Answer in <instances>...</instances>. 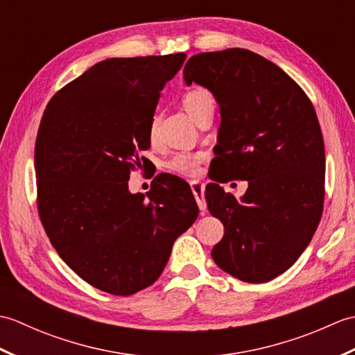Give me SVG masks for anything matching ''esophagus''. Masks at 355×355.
<instances>
[{"label": "esophagus", "mask_w": 355, "mask_h": 355, "mask_svg": "<svg viewBox=\"0 0 355 355\" xmlns=\"http://www.w3.org/2000/svg\"><path fill=\"white\" fill-rule=\"evenodd\" d=\"M191 189L193 192V197L198 202V207L201 212H206L207 209V202L205 200V183L201 182H191Z\"/></svg>", "instance_id": "obj_1"}]
</instances>
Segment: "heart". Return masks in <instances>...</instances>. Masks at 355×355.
Listing matches in <instances>:
<instances>
[{"mask_svg": "<svg viewBox=\"0 0 355 355\" xmlns=\"http://www.w3.org/2000/svg\"><path fill=\"white\" fill-rule=\"evenodd\" d=\"M183 108L186 110L187 114H189L193 120H197L202 112L215 110V99L214 96L210 94L207 89L205 88H192L189 92L184 93L183 99ZM157 119L154 117L149 123V139L150 141H155L157 139ZM201 163V155L200 154H193V153H180L177 155H173L169 163L168 168L180 173V175H186V177H193L198 173V168Z\"/></svg>", "mask_w": 355, "mask_h": 355, "instance_id": "1", "label": "heart"}]
</instances>
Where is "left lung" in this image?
<instances>
[{"mask_svg":"<svg viewBox=\"0 0 355 355\" xmlns=\"http://www.w3.org/2000/svg\"><path fill=\"white\" fill-rule=\"evenodd\" d=\"M183 76L220 105L214 160L224 177L216 182H248L239 200L216 183L206 187L209 212L224 224L212 258L244 282L271 281L297 261L322 216L325 148L313 103L276 64L245 49L198 53Z\"/></svg>","mask_w":355,"mask_h":355,"instance_id":"8db88e82","label":"left lung"}]
</instances>
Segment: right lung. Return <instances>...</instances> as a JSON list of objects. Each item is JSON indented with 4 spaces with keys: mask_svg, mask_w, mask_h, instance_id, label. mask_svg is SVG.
Returning a JSON list of instances; mask_svg holds the SVG:
<instances>
[{
    "mask_svg": "<svg viewBox=\"0 0 355 355\" xmlns=\"http://www.w3.org/2000/svg\"><path fill=\"white\" fill-rule=\"evenodd\" d=\"M186 55L111 58L51 97L35 145L37 212L74 273L116 296L153 285L198 206L184 180L158 175L146 193L128 180L160 92Z\"/></svg>",
    "mask_w": 355,
    "mask_h": 355,
    "instance_id": "right-lung-1",
    "label": "right lung"
}]
</instances>
